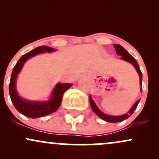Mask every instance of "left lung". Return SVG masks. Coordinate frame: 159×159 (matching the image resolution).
Wrapping results in <instances>:
<instances>
[{"label": "left lung", "mask_w": 159, "mask_h": 159, "mask_svg": "<svg viewBox=\"0 0 159 159\" xmlns=\"http://www.w3.org/2000/svg\"><path fill=\"white\" fill-rule=\"evenodd\" d=\"M114 47L115 48V50H116V54L121 57H120V59L123 60V61H125L126 62H129V63H132V64L134 66V67L136 69L138 75H139L140 85V87H142V72H141V71H140L138 62H137L136 60L134 59V57L131 55V54H129V53L127 51L125 50V49L124 48L123 46H121L120 45L114 44ZM140 90H142V89L140 88ZM139 102H140V99L138 100L136 102H134V105H133L132 107L130 109V110H129V112H127V114L121 115V116H111V115L105 114H104L103 112H102V111L98 108V107L96 106V105L95 104L94 101L93 100L92 97H91V96H90V104L91 108H92L93 111V112L96 115H97V116H99L100 118H102V119L105 120V121L109 122V123H118V122L123 121L124 120L128 119L129 116H132V114L134 113V111H135L136 107H137V106H138Z\"/></svg>", "instance_id": "obj_1"}]
</instances>
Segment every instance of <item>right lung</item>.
Masks as SVG:
<instances>
[{
	"label": "right lung",
	"mask_w": 159,
	"mask_h": 159,
	"mask_svg": "<svg viewBox=\"0 0 159 159\" xmlns=\"http://www.w3.org/2000/svg\"><path fill=\"white\" fill-rule=\"evenodd\" d=\"M55 49L48 46H39L34 50L24 54L17 62L11 75L9 92L14 106L19 112L30 118H38L52 114L59 108L63 98V95L68 89L72 87V84L58 83L54 87L52 96L48 101L33 102L25 100L19 96L16 87V78L27 60L38 54L45 52H54Z\"/></svg>",
	"instance_id": "add662e5"
}]
</instances>
